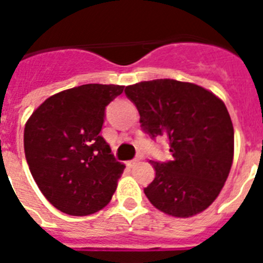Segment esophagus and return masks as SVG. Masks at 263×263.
Here are the masks:
<instances>
[{
    "label": "esophagus",
    "instance_id": "esophagus-1",
    "mask_svg": "<svg viewBox=\"0 0 263 263\" xmlns=\"http://www.w3.org/2000/svg\"><path fill=\"white\" fill-rule=\"evenodd\" d=\"M139 163V159L138 158H136V159H132V160H129V162H127V164H129L130 167H134V166H137V164Z\"/></svg>",
    "mask_w": 263,
    "mask_h": 263
}]
</instances>
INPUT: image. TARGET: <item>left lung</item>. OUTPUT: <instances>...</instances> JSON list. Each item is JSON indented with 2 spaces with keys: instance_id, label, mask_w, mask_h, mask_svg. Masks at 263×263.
<instances>
[{
  "instance_id": "left-lung-1",
  "label": "left lung",
  "mask_w": 263,
  "mask_h": 263,
  "mask_svg": "<svg viewBox=\"0 0 263 263\" xmlns=\"http://www.w3.org/2000/svg\"><path fill=\"white\" fill-rule=\"evenodd\" d=\"M125 93L148 136L166 137L173 160H150L155 178L143 190L150 203L174 217L206 210L227 182L234 130L222 100L192 83L157 79L129 85Z\"/></svg>"
}]
</instances>
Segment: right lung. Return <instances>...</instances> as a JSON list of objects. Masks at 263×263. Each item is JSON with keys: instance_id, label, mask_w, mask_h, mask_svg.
<instances>
[{"instance_id": "1", "label": "right lung", "mask_w": 263, "mask_h": 263, "mask_svg": "<svg viewBox=\"0 0 263 263\" xmlns=\"http://www.w3.org/2000/svg\"><path fill=\"white\" fill-rule=\"evenodd\" d=\"M124 85L85 84L48 97L23 134L30 173L60 212L88 216L108 205L125 166L100 136L105 108Z\"/></svg>"}]
</instances>
